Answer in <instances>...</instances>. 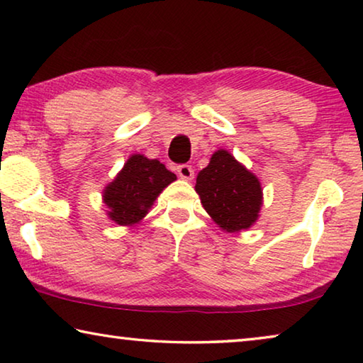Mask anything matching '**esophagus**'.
<instances>
[{
    "label": "esophagus",
    "mask_w": 363,
    "mask_h": 363,
    "mask_svg": "<svg viewBox=\"0 0 363 363\" xmlns=\"http://www.w3.org/2000/svg\"><path fill=\"white\" fill-rule=\"evenodd\" d=\"M177 174L184 181H192L194 179V168L190 164H179L177 167Z\"/></svg>",
    "instance_id": "esophagus-1"
}]
</instances>
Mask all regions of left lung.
<instances>
[{"label": "left lung", "mask_w": 363, "mask_h": 363, "mask_svg": "<svg viewBox=\"0 0 363 363\" xmlns=\"http://www.w3.org/2000/svg\"><path fill=\"white\" fill-rule=\"evenodd\" d=\"M196 194L211 219L225 232L250 229L262 206L257 177L227 150H218L196 176Z\"/></svg>", "instance_id": "1"}]
</instances>
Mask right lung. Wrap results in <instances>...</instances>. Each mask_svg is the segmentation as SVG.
<instances>
[{"instance_id":"right-lung-1","label":"right lung","mask_w":363,"mask_h":363,"mask_svg":"<svg viewBox=\"0 0 363 363\" xmlns=\"http://www.w3.org/2000/svg\"><path fill=\"white\" fill-rule=\"evenodd\" d=\"M176 174L158 160L140 153L131 155L115 179L104 189V203L108 218L118 225H134L143 219L164 187Z\"/></svg>"}]
</instances>
